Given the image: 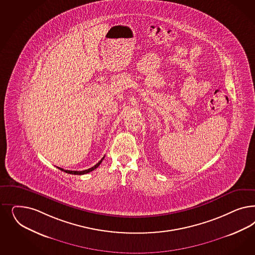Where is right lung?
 I'll return each instance as SVG.
<instances>
[{"label": "right lung", "mask_w": 255, "mask_h": 255, "mask_svg": "<svg viewBox=\"0 0 255 255\" xmlns=\"http://www.w3.org/2000/svg\"><path fill=\"white\" fill-rule=\"evenodd\" d=\"M104 157H105V156H103L95 166L91 167V168L87 169V170H84V171H69V170H64V169H62V168H60V167H57V168L58 169H60L61 171H63V172H65V173H70V174H80V175H81V174H85V173H90L92 171H94L95 169H97V168L99 167V164L102 162V160L104 159Z\"/></svg>", "instance_id": "obj_1"}]
</instances>
